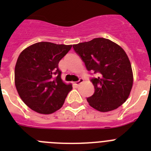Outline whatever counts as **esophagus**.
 Here are the masks:
<instances>
[{
	"mask_svg": "<svg viewBox=\"0 0 151 151\" xmlns=\"http://www.w3.org/2000/svg\"><path fill=\"white\" fill-rule=\"evenodd\" d=\"M83 82H84V79H83V78H79V80H78V82H76V83H75V85H76V86H78L80 84H82Z\"/></svg>",
	"mask_w": 151,
	"mask_h": 151,
	"instance_id": "esophagus-1",
	"label": "esophagus"
}]
</instances>
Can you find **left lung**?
<instances>
[{
    "label": "left lung",
    "instance_id": "left-lung-1",
    "mask_svg": "<svg viewBox=\"0 0 151 151\" xmlns=\"http://www.w3.org/2000/svg\"><path fill=\"white\" fill-rule=\"evenodd\" d=\"M88 71L97 73L91 79L94 93L88 97L91 107L100 112L116 110L128 99L133 85L131 63L119 45L104 38L73 45Z\"/></svg>",
    "mask_w": 151,
    "mask_h": 151
}]
</instances>
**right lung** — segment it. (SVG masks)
Segmentation results:
<instances>
[{"instance_id": "obj_1", "label": "right lung", "mask_w": 151, "mask_h": 151, "mask_svg": "<svg viewBox=\"0 0 151 151\" xmlns=\"http://www.w3.org/2000/svg\"><path fill=\"white\" fill-rule=\"evenodd\" d=\"M71 47L42 41L21 52L15 66V85L21 99L30 109L50 114L62 107L73 87L61 79L58 63Z\"/></svg>"}]
</instances>
